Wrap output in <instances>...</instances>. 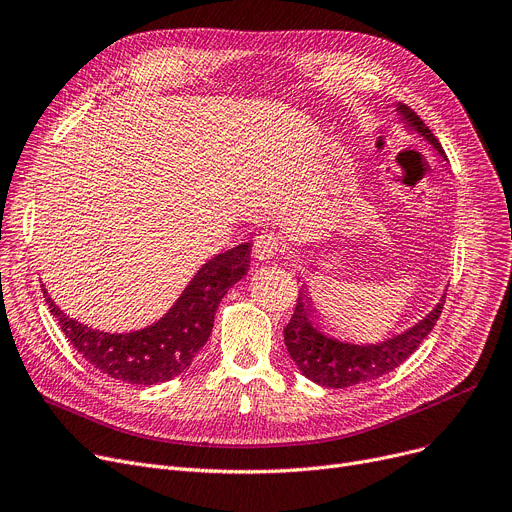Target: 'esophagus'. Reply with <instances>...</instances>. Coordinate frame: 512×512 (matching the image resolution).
Listing matches in <instances>:
<instances>
[{"label":"esophagus","instance_id":"obj_1","mask_svg":"<svg viewBox=\"0 0 512 512\" xmlns=\"http://www.w3.org/2000/svg\"><path fill=\"white\" fill-rule=\"evenodd\" d=\"M280 253H282V240L276 234L263 232L255 238V257L259 261H270Z\"/></svg>","mask_w":512,"mask_h":512}]
</instances>
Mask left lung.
<instances>
[{"label": "left lung", "mask_w": 512, "mask_h": 512, "mask_svg": "<svg viewBox=\"0 0 512 512\" xmlns=\"http://www.w3.org/2000/svg\"><path fill=\"white\" fill-rule=\"evenodd\" d=\"M396 112L400 116V122L405 124L411 134L427 143L440 155L442 161H446L444 149L434 137V132L423 124V120L409 105L396 103ZM444 299L446 294H442L432 311L405 332L394 334L380 342L357 344L340 340L336 336H330L326 330H321L328 321L315 307L309 286L303 284V288L299 290L297 307H294L288 326L284 328V344L294 365L299 367L305 378L319 386L348 388L371 382L394 371L417 351L419 344L434 330L444 307Z\"/></svg>", "instance_id": "8db88e82"}]
</instances>
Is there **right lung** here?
I'll list each match as a JSON object with an SVG mask.
<instances>
[{
  "label": "right lung",
  "instance_id": "1",
  "mask_svg": "<svg viewBox=\"0 0 512 512\" xmlns=\"http://www.w3.org/2000/svg\"><path fill=\"white\" fill-rule=\"evenodd\" d=\"M253 242H242L205 261L182 290L176 303L153 324L132 332H101L66 315L51 301V315L70 344L95 369L114 380L139 386L168 382L191 367L211 336L215 311L226 292L247 276Z\"/></svg>",
  "mask_w": 512,
  "mask_h": 512
}]
</instances>
